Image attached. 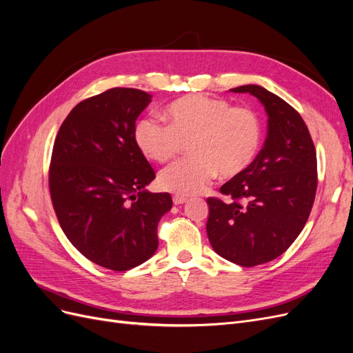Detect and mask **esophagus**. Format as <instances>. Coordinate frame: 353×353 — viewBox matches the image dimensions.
Returning <instances> with one entry per match:
<instances>
[{
  "label": "esophagus",
  "instance_id": "1",
  "mask_svg": "<svg viewBox=\"0 0 353 353\" xmlns=\"http://www.w3.org/2000/svg\"><path fill=\"white\" fill-rule=\"evenodd\" d=\"M172 200H174V203H175V205H183V203H185L187 197H184V196H178V194H175V196L172 197Z\"/></svg>",
  "mask_w": 353,
  "mask_h": 353
}]
</instances>
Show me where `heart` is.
Returning a JSON list of instances; mask_svg holds the SVG:
<instances>
[{"label":"heart","instance_id":"1","mask_svg":"<svg viewBox=\"0 0 353 353\" xmlns=\"http://www.w3.org/2000/svg\"><path fill=\"white\" fill-rule=\"evenodd\" d=\"M166 125L143 117L134 128L140 152L157 163H168L188 144L191 157L170 165L159 175V185L178 196L196 194L212 179L239 176L258 157L263 126L259 114L223 99L193 94L169 103L162 110Z\"/></svg>","mask_w":353,"mask_h":353}]
</instances>
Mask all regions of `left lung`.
Returning a JSON list of instances; mask_svg holds the SVG:
<instances>
[{
	"label": "left lung",
	"mask_w": 353,
	"mask_h": 353,
	"mask_svg": "<svg viewBox=\"0 0 353 353\" xmlns=\"http://www.w3.org/2000/svg\"><path fill=\"white\" fill-rule=\"evenodd\" d=\"M252 94L268 114V134L252 166L209 197L208 237L223 259L256 266L283 254L303 230L316 193V153L306 123L290 104L259 85Z\"/></svg>",
	"instance_id": "1"
}]
</instances>
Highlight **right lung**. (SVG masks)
Masks as SVG:
<instances>
[{"label":"right lung","instance_id":"obj_1","mask_svg":"<svg viewBox=\"0 0 353 353\" xmlns=\"http://www.w3.org/2000/svg\"><path fill=\"white\" fill-rule=\"evenodd\" d=\"M152 95L112 88L74 105L52 147L50 194L63 232L85 258L128 271L154 254L169 193H148L156 174L134 141Z\"/></svg>","mask_w":353,"mask_h":353}]
</instances>
